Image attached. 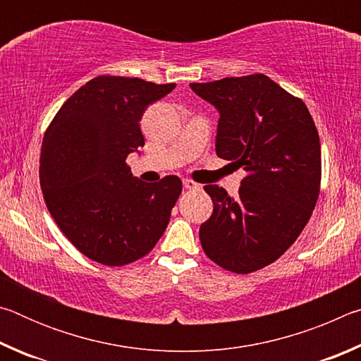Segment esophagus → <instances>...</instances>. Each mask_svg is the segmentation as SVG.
Wrapping results in <instances>:
<instances>
[{
  "label": "esophagus",
  "mask_w": 361,
  "mask_h": 361,
  "mask_svg": "<svg viewBox=\"0 0 361 361\" xmlns=\"http://www.w3.org/2000/svg\"><path fill=\"white\" fill-rule=\"evenodd\" d=\"M183 185H185L186 189H192V191H195V189H200L199 183H195L192 180H183Z\"/></svg>",
  "instance_id": "obj_1"
}]
</instances>
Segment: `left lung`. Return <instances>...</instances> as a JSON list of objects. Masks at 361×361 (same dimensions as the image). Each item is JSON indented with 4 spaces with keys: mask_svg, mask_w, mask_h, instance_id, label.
I'll list each match as a JSON object with an SVG mask.
<instances>
[{
    "mask_svg": "<svg viewBox=\"0 0 361 361\" xmlns=\"http://www.w3.org/2000/svg\"><path fill=\"white\" fill-rule=\"evenodd\" d=\"M218 109L216 154L243 167L239 195L209 185L213 213L200 226L205 255L250 274L279 259L307 224L322 180V151L305 103L261 73L192 82Z\"/></svg>",
    "mask_w": 361,
    "mask_h": 361,
    "instance_id": "8db88e82",
    "label": "left lung"
}]
</instances>
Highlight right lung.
Segmentation results:
<instances>
[{
  "label": "right lung",
  "mask_w": 361,
  "mask_h": 361,
  "mask_svg": "<svg viewBox=\"0 0 361 361\" xmlns=\"http://www.w3.org/2000/svg\"><path fill=\"white\" fill-rule=\"evenodd\" d=\"M175 85L97 76L63 103L42 138L47 210L66 239L100 264L126 266L148 255L180 197L178 176L145 183L126 164L145 145V109Z\"/></svg>",
  "instance_id": "right-lung-1"
}]
</instances>
